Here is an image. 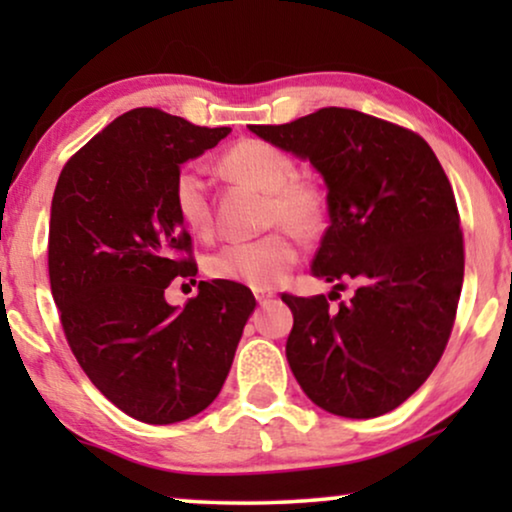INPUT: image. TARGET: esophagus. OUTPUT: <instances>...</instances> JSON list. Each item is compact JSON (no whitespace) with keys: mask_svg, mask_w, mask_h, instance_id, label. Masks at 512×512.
I'll return each instance as SVG.
<instances>
[{"mask_svg":"<svg viewBox=\"0 0 512 512\" xmlns=\"http://www.w3.org/2000/svg\"><path fill=\"white\" fill-rule=\"evenodd\" d=\"M276 295L271 290H255V299H257V304H267L269 299H274Z\"/></svg>","mask_w":512,"mask_h":512,"instance_id":"esophagus-1","label":"esophagus"}]
</instances>
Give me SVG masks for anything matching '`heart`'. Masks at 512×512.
I'll return each instance as SVG.
<instances>
[{
	"label": "heart",
	"instance_id": "b5f03b06",
	"mask_svg": "<svg viewBox=\"0 0 512 512\" xmlns=\"http://www.w3.org/2000/svg\"><path fill=\"white\" fill-rule=\"evenodd\" d=\"M220 168L238 182L260 187L269 201L264 227H278L255 241L229 243L206 260V271L220 281L274 288L299 260L295 235L318 236L327 220V196L318 182L299 177L295 156L267 140H241L220 156ZM173 206L180 222L194 236L213 234V208L201 173L192 166L177 170Z\"/></svg>",
	"mask_w": 512,
	"mask_h": 512
}]
</instances>
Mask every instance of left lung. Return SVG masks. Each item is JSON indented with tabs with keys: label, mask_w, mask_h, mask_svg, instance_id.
I'll list each match as a JSON object with an SVG mask.
<instances>
[{
	"label": "left lung",
	"mask_w": 512,
	"mask_h": 512,
	"mask_svg": "<svg viewBox=\"0 0 512 512\" xmlns=\"http://www.w3.org/2000/svg\"><path fill=\"white\" fill-rule=\"evenodd\" d=\"M309 159L327 185V227L313 276L357 281L351 303L285 292V356L325 412L372 419L403 405L435 370L463 283L459 210L438 156L419 133L358 109L323 107L281 126H250Z\"/></svg>",
	"instance_id": "8db88e82"
}]
</instances>
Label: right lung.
<instances>
[{
    "instance_id": "1",
    "label": "right lung",
    "mask_w": 512,
    "mask_h": 512,
    "mask_svg": "<svg viewBox=\"0 0 512 512\" xmlns=\"http://www.w3.org/2000/svg\"><path fill=\"white\" fill-rule=\"evenodd\" d=\"M229 133L131 109L70 156L53 192L49 278L65 339L93 386L145 424L213 403L255 309L231 281H201L185 309L163 297L199 271L173 206L177 170Z\"/></svg>"
}]
</instances>
